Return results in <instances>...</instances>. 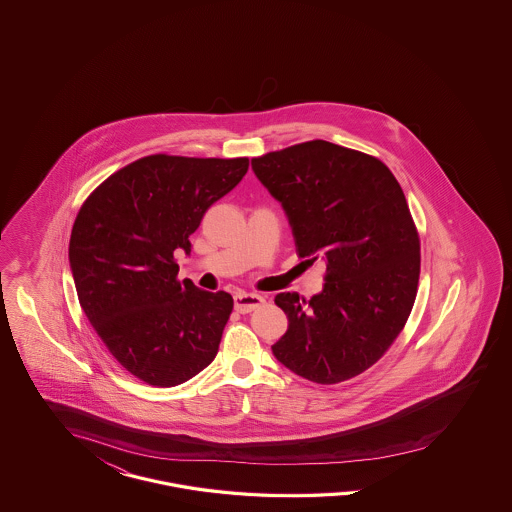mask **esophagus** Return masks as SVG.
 <instances>
[{
	"mask_svg": "<svg viewBox=\"0 0 512 512\" xmlns=\"http://www.w3.org/2000/svg\"><path fill=\"white\" fill-rule=\"evenodd\" d=\"M264 306V298L253 293H236L234 295V310L238 313H251Z\"/></svg>",
	"mask_w": 512,
	"mask_h": 512,
	"instance_id": "1",
	"label": "esophagus"
}]
</instances>
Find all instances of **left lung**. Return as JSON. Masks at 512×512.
Instances as JSON below:
<instances>
[{
  "instance_id": "8db88e82",
  "label": "left lung",
  "mask_w": 512,
  "mask_h": 512,
  "mask_svg": "<svg viewBox=\"0 0 512 512\" xmlns=\"http://www.w3.org/2000/svg\"><path fill=\"white\" fill-rule=\"evenodd\" d=\"M251 167L289 217L296 253L326 263L319 295L276 296L289 328L272 353L319 385L353 379L387 353L417 298L420 238L402 187L381 159L319 139Z\"/></svg>"
}]
</instances>
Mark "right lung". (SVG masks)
Returning <instances> with one entry per match:
<instances>
[{
	"label": "right lung",
	"instance_id": "1",
	"mask_svg": "<svg viewBox=\"0 0 512 512\" xmlns=\"http://www.w3.org/2000/svg\"><path fill=\"white\" fill-rule=\"evenodd\" d=\"M248 157H140L110 174L78 210L69 263L78 302L122 368L176 387L217 355L233 296L178 281L176 249L248 172Z\"/></svg>",
	"mask_w": 512,
	"mask_h": 512
}]
</instances>
